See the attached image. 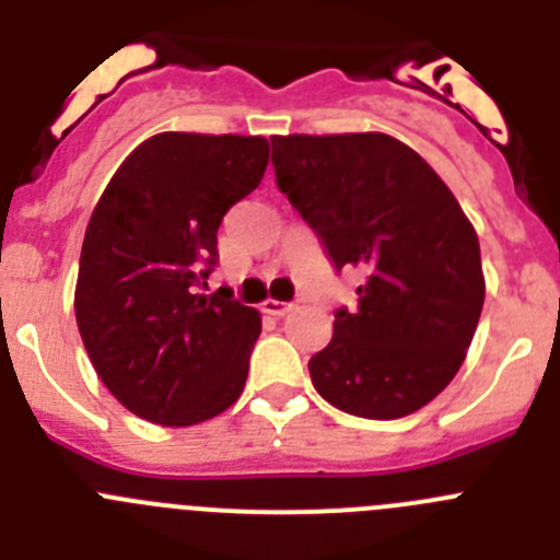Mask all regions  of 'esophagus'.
<instances>
[{"mask_svg":"<svg viewBox=\"0 0 560 560\" xmlns=\"http://www.w3.org/2000/svg\"><path fill=\"white\" fill-rule=\"evenodd\" d=\"M291 311H294V305L280 303V300H266V303H264V314L277 316V319H280V316H285V314H291Z\"/></svg>","mask_w":560,"mask_h":560,"instance_id":"esophagus-1","label":"esophagus"}]
</instances>
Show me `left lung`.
<instances>
[{"instance_id": "8db88e82", "label": "left lung", "mask_w": 560, "mask_h": 560, "mask_svg": "<svg viewBox=\"0 0 560 560\" xmlns=\"http://www.w3.org/2000/svg\"><path fill=\"white\" fill-rule=\"evenodd\" d=\"M277 187L336 269H359V305L336 311L311 355L316 393L348 415L395 420L448 387L485 303L479 241L454 192L389 133L271 137Z\"/></svg>"}]
</instances>
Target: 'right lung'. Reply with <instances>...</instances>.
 I'll list each match as a JSON object with an SVG mask.
<instances>
[{"instance_id": "1", "label": "right lung", "mask_w": 560, "mask_h": 560, "mask_svg": "<svg viewBox=\"0 0 560 560\" xmlns=\"http://www.w3.org/2000/svg\"><path fill=\"white\" fill-rule=\"evenodd\" d=\"M269 165V142L162 131L103 190L75 285L83 348L137 418L196 427L241 398L260 314L230 289L199 294L219 264V226Z\"/></svg>"}]
</instances>
